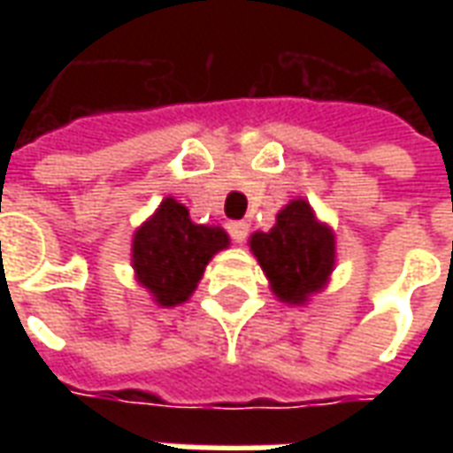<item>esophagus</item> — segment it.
I'll use <instances>...</instances> for the list:
<instances>
[{
    "label": "esophagus",
    "instance_id": "esophagus-1",
    "mask_svg": "<svg viewBox=\"0 0 453 453\" xmlns=\"http://www.w3.org/2000/svg\"><path fill=\"white\" fill-rule=\"evenodd\" d=\"M227 233H230V237H233L235 242H245L247 233H250V226H247L245 220H233V223H227Z\"/></svg>",
    "mask_w": 453,
    "mask_h": 453
}]
</instances>
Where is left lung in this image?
Here are the masks:
<instances>
[{"mask_svg": "<svg viewBox=\"0 0 453 453\" xmlns=\"http://www.w3.org/2000/svg\"><path fill=\"white\" fill-rule=\"evenodd\" d=\"M250 250L276 298L288 305H303L320 294L334 269V233L315 218L305 198L288 201L269 233L250 237Z\"/></svg>", "mask_w": 453, "mask_h": 453, "instance_id": "left-lung-1", "label": "left lung"}]
</instances>
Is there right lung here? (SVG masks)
<instances>
[{"mask_svg":"<svg viewBox=\"0 0 453 453\" xmlns=\"http://www.w3.org/2000/svg\"><path fill=\"white\" fill-rule=\"evenodd\" d=\"M230 245L223 227L198 226L184 203L167 196L133 235V269L157 305H179L196 291L203 269Z\"/></svg>","mask_w":453,"mask_h":453,"instance_id":"add662e5","label":"right lung"}]
</instances>
